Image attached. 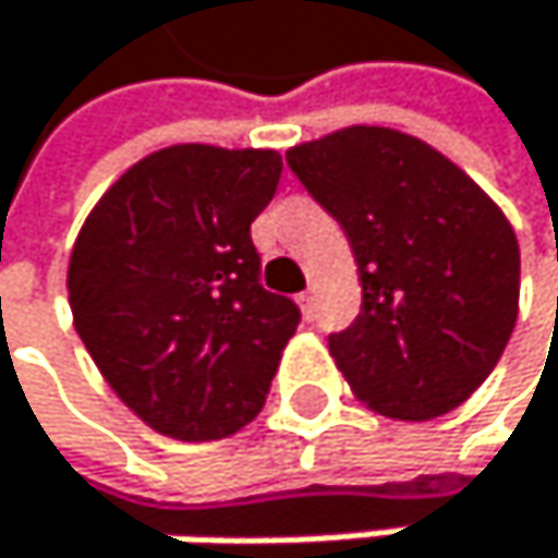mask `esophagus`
I'll return each mask as SVG.
<instances>
[{
	"mask_svg": "<svg viewBox=\"0 0 558 558\" xmlns=\"http://www.w3.org/2000/svg\"><path fill=\"white\" fill-rule=\"evenodd\" d=\"M298 304H301L304 317H314V314H317V304H314V291H301V294H298Z\"/></svg>",
	"mask_w": 558,
	"mask_h": 558,
	"instance_id": "34e87169",
	"label": "esophagus"
}]
</instances>
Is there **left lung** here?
<instances>
[{
  "label": "left lung",
  "instance_id": "obj_1",
  "mask_svg": "<svg viewBox=\"0 0 558 558\" xmlns=\"http://www.w3.org/2000/svg\"><path fill=\"white\" fill-rule=\"evenodd\" d=\"M288 167L348 233L361 311L328 348L357 401L428 422L499 364L519 314V244L485 190L428 143L348 126L288 149Z\"/></svg>",
  "mask_w": 558,
  "mask_h": 558
}]
</instances>
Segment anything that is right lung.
Returning a JSON list of instances; mask_svg holds the SVG:
<instances>
[{
  "label": "right lung",
  "instance_id": "add662e5",
  "mask_svg": "<svg viewBox=\"0 0 558 558\" xmlns=\"http://www.w3.org/2000/svg\"><path fill=\"white\" fill-rule=\"evenodd\" d=\"M274 149L183 143L130 167L70 257V307L102 378L180 441L244 428L260 409L301 307L260 284L254 217Z\"/></svg>",
  "mask_w": 558,
  "mask_h": 558
}]
</instances>
